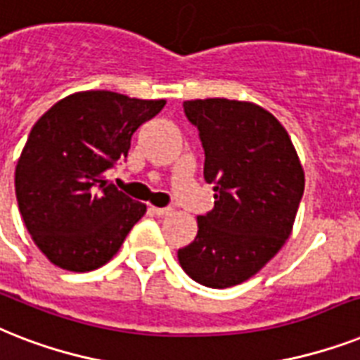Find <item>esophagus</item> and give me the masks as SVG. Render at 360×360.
Here are the masks:
<instances>
[{
    "label": "esophagus",
    "mask_w": 360,
    "mask_h": 360,
    "mask_svg": "<svg viewBox=\"0 0 360 360\" xmlns=\"http://www.w3.org/2000/svg\"><path fill=\"white\" fill-rule=\"evenodd\" d=\"M152 212L158 215V217H169L172 214V208H152Z\"/></svg>",
    "instance_id": "1"
}]
</instances>
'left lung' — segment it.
I'll list each match as a JSON object with an SVG mask.
<instances>
[{
  "mask_svg": "<svg viewBox=\"0 0 360 360\" xmlns=\"http://www.w3.org/2000/svg\"><path fill=\"white\" fill-rule=\"evenodd\" d=\"M184 111L197 126L215 202L197 217V236L178 262L195 283L230 288L257 275L290 238L303 167L288 131L257 103L188 100Z\"/></svg>",
  "mask_w": 360,
  "mask_h": 360,
  "instance_id": "1",
  "label": "left lung"
}]
</instances>
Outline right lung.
I'll return each mask as SVG.
<instances>
[{"label": "right lung", "instance_id": "add662e5", "mask_svg": "<svg viewBox=\"0 0 360 360\" xmlns=\"http://www.w3.org/2000/svg\"><path fill=\"white\" fill-rule=\"evenodd\" d=\"M165 100L111 91L74 93L51 105L20 154L14 189L25 229L66 271H93L117 255L146 206L108 180L128 156L131 135Z\"/></svg>", "mask_w": 360, "mask_h": 360}]
</instances>
